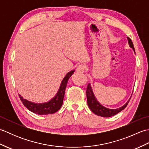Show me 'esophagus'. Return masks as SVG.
Listing matches in <instances>:
<instances>
[{
    "instance_id": "obj_1",
    "label": "esophagus",
    "mask_w": 149,
    "mask_h": 149,
    "mask_svg": "<svg viewBox=\"0 0 149 149\" xmlns=\"http://www.w3.org/2000/svg\"><path fill=\"white\" fill-rule=\"evenodd\" d=\"M85 70V66L83 65H79L77 66V67L76 68V71L79 73H81V72H84Z\"/></svg>"
}]
</instances>
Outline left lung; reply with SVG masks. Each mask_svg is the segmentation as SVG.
Segmentation results:
<instances>
[{
	"label": "left lung",
	"mask_w": 149,
	"mask_h": 149,
	"mask_svg": "<svg viewBox=\"0 0 149 149\" xmlns=\"http://www.w3.org/2000/svg\"><path fill=\"white\" fill-rule=\"evenodd\" d=\"M127 40H128V43H129V46L133 49L134 52H135L133 43H132L131 40L128 37H127ZM86 93V97H87V102H88V107H89V108L91 110V111L94 113L95 115L100 116H102V117H110V116L116 115L117 113H118L123 109L125 108V107L127 106L129 100L131 99L130 98L129 100L127 102V103L124 104L123 106L119 107V108L109 109L103 106L102 105H101V104L98 102L95 97L94 95L92 88H91L90 84H88V85Z\"/></svg>",
	"instance_id": "8db88e82"
}]
</instances>
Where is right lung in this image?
Listing matches in <instances>:
<instances>
[{
	"label": "right lung",
	"instance_id": "obj_1",
	"mask_svg": "<svg viewBox=\"0 0 149 149\" xmlns=\"http://www.w3.org/2000/svg\"><path fill=\"white\" fill-rule=\"evenodd\" d=\"M74 71L75 70H71L66 74V76L61 82L58 93H56V96L49 102L40 104L32 102L24 99L20 94H18L22 102L23 103L25 107H26L31 112L38 114V115H49V114H53L57 112L63 105L66 84L70 77L74 73Z\"/></svg>",
	"mask_w": 149,
	"mask_h": 149
}]
</instances>
